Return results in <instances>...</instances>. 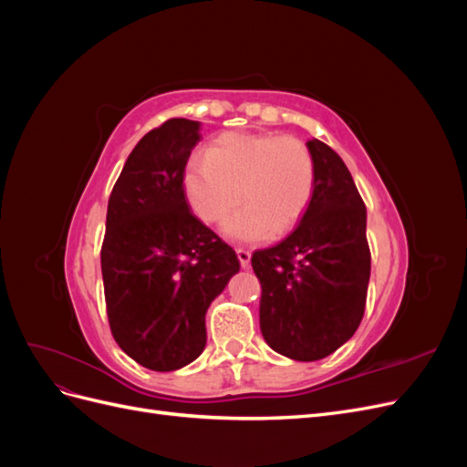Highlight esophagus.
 Returning a JSON list of instances; mask_svg holds the SVG:
<instances>
[{"mask_svg":"<svg viewBox=\"0 0 467 467\" xmlns=\"http://www.w3.org/2000/svg\"><path fill=\"white\" fill-rule=\"evenodd\" d=\"M235 253H237V259H239V263H242V266L247 268L251 263V251L244 249V247H237Z\"/></svg>","mask_w":467,"mask_h":467,"instance_id":"34e87169","label":"esophagus"}]
</instances>
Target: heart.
Returning a JSON list of instances; mask_svg holds the SVG:
<instances>
[{
	"label": "heart",
	"instance_id": "1",
	"mask_svg": "<svg viewBox=\"0 0 467 467\" xmlns=\"http://www.w3.org/2000/svg\"><path fill=\"white\" fill-rule=\"evenodd\" d=\"M182 182L196 218L208 225L228 220L242 194L245 208L225 225V235L259 244L300 223L314 199L316 165L312 151L294 136L228 132L210 144L204 158L187 163Z\"/></svg>",
	"mask_w": 467,
	"mask_h": 467
}]
</instances>
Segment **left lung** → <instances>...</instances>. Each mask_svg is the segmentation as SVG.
<instances>
[{
	"instance_id": "1",
	"label": "left lung",
	"mask_w": 467,
	"mask_h": 467,
	"mask_svg": "<svg viewBox=\"0 0 467 467\" xmlns=\"http://www.w3.org/2000/svg\"><path fill=\"white\" fill-rule=\"evenodd\" d=\"M316 189L286 239L253 253L261 282L259 323L266 345L292 360L329 357L355 335L370 280L366 206L345 161L309 140Z\"/></svg>"
}]
</instances>
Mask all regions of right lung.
I'll return each mask as SVG.
<instances>
[{
  "label": "right lung",
  "mask_w": 467,
  "mask_h": 467,
  "mask_svg": "<svg viewBox=\"0 0 467 467\" xmlns=\"http://www.w3.org/2000/svg\"><path fill=\"white\" fill-rule=\"evenodd\" d=\"M201 122L150 130L112 187L101 271L110 333L138 364L171 372L201 357L206 309L239 271L235 251L191 214L182 179Z\"/></svg>",
  "instance_id": "right-lung-1"
}]
</instances>
